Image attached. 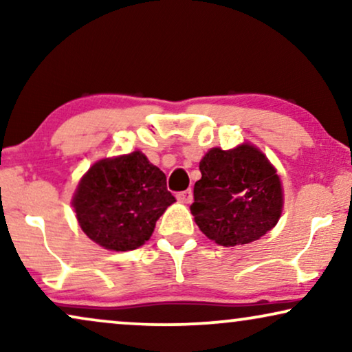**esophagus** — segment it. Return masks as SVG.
<instances>
[{"label": "esophagus", "instance_id": "obj_1", "mask_svg": "<svg viewBox=\"0 0 352 352\" xmlns=\"http://www.w3.org/2000/svg\"><path fill=\"white\" fill-rule=\"evenodd\" d=\"M176 199L182 201V204H190L192 199H194V194H192L190 189L187 190H182V192H177L176 194Z\"/></svg>", "mask_w": 352, "mask_h": 352}]
</instances>
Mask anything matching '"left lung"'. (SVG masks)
<instances>
[{
	"label": "left lung",
	"instance_id": "left-lung-1",
	"mask_svg": "<svg viewBox=\"0 0 352 352\" xmlns=\"http://www.w3.org/2000/svg\"><path fill=\"white\" fill-rule=\"evenodd\" d=\"M194 186V219L210 240L223 247L261 239L277 224L283 208L282 182L267 157L252 144L214 147L200 162Z\"/></svg>",
	"mask_w": 352,
	"mask_h": 352
}]
</instances>
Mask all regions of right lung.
Segmentation results:
<instances>
[{
    "instance_id": "obj_1",
    "label": "right lung",
    "mask_w": 352,
    "mask_h": 352,
    "mask_svg": "<svg viewBox=\"0 0 352 352\" xmlns=\"http://www.w3.org/2000/svg\"><path fill=\"white\" fill-rule=\"evenodd\" d=\"M175 201L165 173L136 151L96 162L81 177L72 205L93 242L129 252L151 239L157 219Z\"/></svg>"
}]
</instances>
